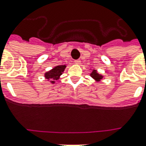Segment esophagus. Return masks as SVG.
I'll list each match as a JSON object with an SVG mask.
<instances>
[{"mask_svg": "<svg viewBox=\"0 0 146 146\" xmlns=\"http://www.w3.org/2000/svg\"><path fill=\"white\" fill-rule=\"evenodd\" d=\"M74 62H75V64H76V65H80V60H76V61H75Z\"/></svg>", "mask_w": 146, "mask_h": 146, "instance_id": "esophagus-1", "label": "esophagus"}]
</instances>
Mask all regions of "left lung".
I'll use <instances>...</instances> for the list:
<instances>
[{
    "instance_id": "left-lung-1",
    "label": "left lung",
    "mask_w": 146,
    "mask_h": 146,
    "mask_svg": "<svg viewBox=\"0 0 146 146\" xmlns=\"http://www.w3.org/2000/svg\"><path fill=\"white\" fill-rule=\"evenodd\" d=\"M90 76L91 77H92L95 81H96V82H100V81L103 80V79H104V76H103L102 74L98 73L97 70H95V69L94 70H92V73H90Z\"/></svg>"
}]
</instances>
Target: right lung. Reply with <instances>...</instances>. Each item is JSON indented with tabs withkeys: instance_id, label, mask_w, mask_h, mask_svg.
I'll return each mask as SVG.
<instances>
[{
	"instance_id": "obj_1",
	"label": "right lung",
	"mask_w": 146,
	"mask_h": 146,
	"mask_svg": "<svg viewBox=\"0 0 146 146\" xmlns=\"http://www.w3.org/2000/svg\"><path fill=\"white\" fill-rule=\"evenodd\" d=\"M66 68V65H59V66H54L52 70L45 73V78L47 80H50L51 84H54L55 80H58L60 76H62Z\"/></svg>"
}]
</instances>
